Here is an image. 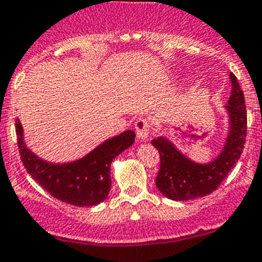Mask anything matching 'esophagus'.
<instances>
[{
  "label": "esophagus",
  "mask_w": 262,
  "mask_h": 262,
  "mask_svg": "<svg viewBox=\"0 0 262 262\" xmlns=\"http://www.w3.org/2000/svg\"><path fill=\"white\" fill-rule=\"evenodd\" d=\"M136 128V135L140 140H148L150 134V123L147 121V119H138L135 123Z\"/></svg>",
  "instance_id": "1"
}]
</instances>
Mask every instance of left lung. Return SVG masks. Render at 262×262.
Instances as JSON below:
<instances>
[{
  "label": "left lung",
  "instance_id": "left-lung-1",
  "mask_svg": "<svg viewBox=\"0 0 262 262\" xmlns=\"http://www.w3.org/2000/svg\"><path fill=\"white\" fill-rule=\"evenodd\" d=\"M229 79L231 92L227 105L224 106L227 114V135L217 157L200 164L187 157L166 136H157L152 140L161 161L156 186L167 199L187 201L209 195L241 158L247 136L246 102L236 76L230 73Z\"/></svg>",
  "mask_w": 262,
  "mask_h": 262
}]
</instances>
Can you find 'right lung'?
<instances>
[{
  "label": "right lung",
  "mask_w": 262,
  "mask_h": 262,
  "mask_svg": "<svg viewBox=\"0 0 262 262\" xmlns=\"http://www.w3.org/2000/svg\"><path fill=\"white\" fill-rule=\"evenodd\" d=\"M21 162L28 174L50 195L75 206H95L107 198L112 187L110 165L135 141V133L126 129L106 139L75 161L49 162L27 147L19 118L15 119Z\"/></svg>",
  "instance_id": "add662e5"
}]
</instances>
